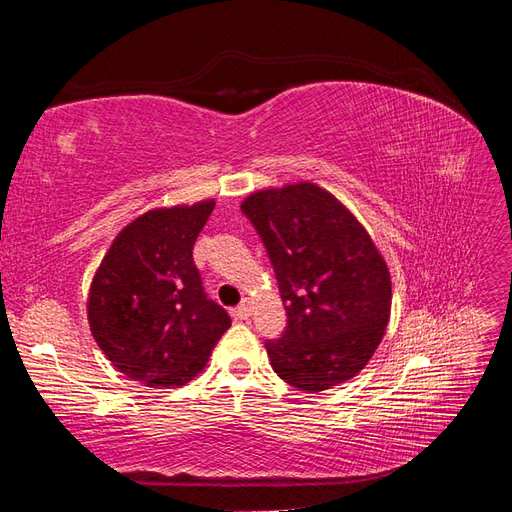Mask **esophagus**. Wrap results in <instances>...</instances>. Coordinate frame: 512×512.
Returning a JSON list of instances; mask_svg holds the SVG:
<instances>
[{
    "label": "esophagus",
    "mask_w": 512,
    "mask_h": 512,
    "mask_svg": "<svg viewBox=\"0 0 512 512\" xmlns=\"http://www.w3.org/2000/svg\"><path fill=\"white\" fill-rule=\"evenodd\" d=\"M250 314H252V303L250 301H243L241 305H237L235 309H232V316H235L237 320H245V318H250Z\"/></svg>",
    "instance_id": "1"
}]
</instances>
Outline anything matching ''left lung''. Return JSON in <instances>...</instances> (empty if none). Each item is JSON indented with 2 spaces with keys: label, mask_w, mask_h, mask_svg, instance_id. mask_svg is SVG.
Listing matches in <instances>:
<instances>
[{
  "label": "left lung",
  "mask_w": 512,
  "mask_h": 512,
  "mask_svg": "<svg viewBox=\"0 0 512 512\" xmlns=\"http://www.w3.org/2000/svg\"><path fill=\"white\" fill-rule=\"evenodd\" d=\"M241 209L267 247L288 316L284 335L265 344L273 371L307 393L352 380L391 320V273L374 239L312 181L256 190Z\"/></svg>",
  "instance_id": "8db88e82"
}]
</instances>
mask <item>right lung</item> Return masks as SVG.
Listing matches in <instances>:
<instances>
[{"mask_svg":"<svg viewBox=\"0 0 512 512\" xmlns=\"http://www.w3.org/2000/svg\"><path fill=\"white\" fill-rule=\"evenodd\" d=\"M215 198L138 215L108 247L87 294V320L106 359L134 382L170 389L194 380L228 331L207 299L192 250Z\"/></svg>","mask_w":512,"mask_h":512,"instance_id":"obj_1","label":"right lung"}]
</instances>
